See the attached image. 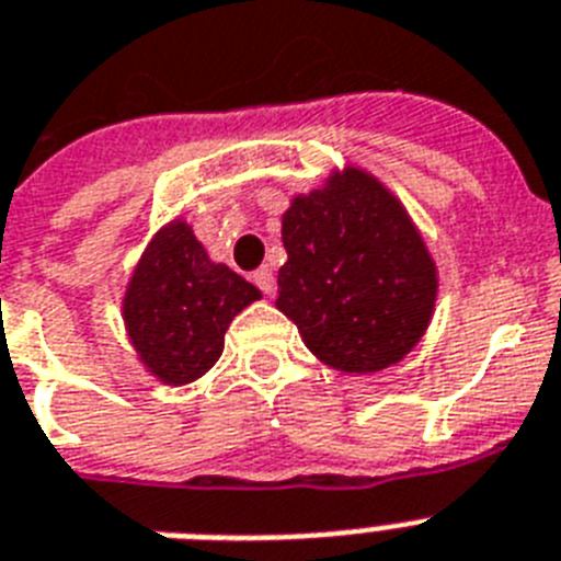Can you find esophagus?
I'll use <instances>...</instances> for the list:
<instances>
[{
    "label": "esophagus",
    "mask_w": 561,
    "mask_h": 561,
    "mask_svg": "<svg viewBox=\"0 0 561 561\" xmlns=\"http://www.w3.org/2000/svg\"><path fill=\"white\" fill-rule=\"evenodd\" d=\"M253 282H256V288L267 296L276 290V276H273L271 267H259V271L253 273Z\"/></svg>",
    "instance_id": "obj_1"
}]
</instances>
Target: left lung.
<instances>
[{
    "label": "left lung",
    "instance_id": "8db88e82",
    "mask_svg": "<svg viewBox=\"0 0 561 561\" xmlns=\"http://www.w3.org/2000/svg\"><path fill=\"white\" fill-rule=\"evenodd\" d=\"M288 262L276 308L313 356L345 374L404 359L436 302V265L402 202L359 168L296 196L282 216Z\"/></svg>",
    "mask_w": 561,
    "mask_h": 561
}]
</instances>
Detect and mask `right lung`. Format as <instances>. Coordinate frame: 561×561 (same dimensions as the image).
<instances>
[{
	"label": "right lung",
	"mask_w": 561,
	"mask_h": 561,
	"mask_svg": "<svg viewBox=\"0 0 561 561\" xmlns=\"http://www.w3.org/2000/svg\"><path fill=\"white\" fill-rule=\"evenodd\" d=\"M259 296L239 273L210 262L191 225L176 219L139 259L122 313L145 368L164 385H187L214 368L233 317Z\"/></svg>",
	"instance_id": "1"
}]
</instances>
